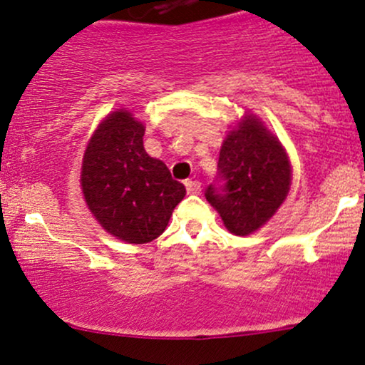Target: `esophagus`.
Listing matches in <instances>:
<instances>
[{
    "label": "esophagus",
    "instance_id": "1",
    "mask_svg": "<svg viewBox=\"0 0 365 365\" xmlns=\"http://www.w3.org/2000/svg\"><path fill=\"white\" fill-rule=\"evenodd\" d=\"M184 186H186V191L190 195H198L200 191H202V182L193 181V179H187V181H184Z\"/></svg>",
    "mask_w": 365,
    "mask_h": 365
}]
</instances>
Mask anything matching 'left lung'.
<instances>
[{"mask_svg": "<svg viewBox=\"0 0 365 365\" xmlns=\"http://www.w3.org/2000/svg\"><path fill=\"white\" fill-rule=\"evenodd\" d=\"M219 178L207 202L232 235L248 236L264 226L288 196L292 165L284 148L260 118L245 115L229 130L219 155Z\"/></svg>", "mask_w": 365, "mask_h": 365, "instance_id": "1", "label": "left lung"}]
</instances>
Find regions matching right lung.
Segmentation results:
<instances>
[{
  "label": "right lung",
  "mask_w": 365,
  "mask_h": 365,
  "mask_svg": "<svg viewBox=\"0 0 365 365\" xmlns=\"http://www.w3.org/2000/svg\"><path fill=\"white\" fill-rule=\"evenodd\" d=\"M145 125L129 110L100 122L84 151L81 187L101 227L125 243H150L165 231L186 187L143 146Z\"/></svg>",
  "instance_id": "add662e5"
}]
</instances>
